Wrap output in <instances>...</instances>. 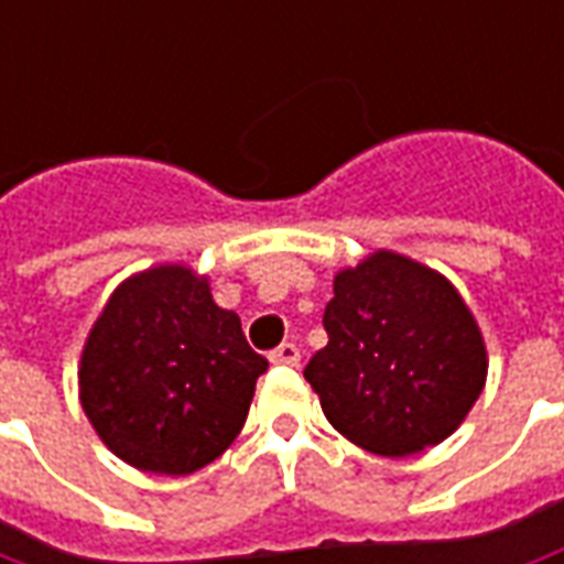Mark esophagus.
<instances>
[{
  "label": "esophagus",
  "instance_id": "esophagus-1",
  "mask_svg": "<svg viewBox=\"0 0 564 564\" xmlns=\"http://www.w3.org/2000/svg\"><path fill=\"white\" fill-rule=\"evenodd\" d=\"M269 359L274 366H299V359H302V350L295 347V344L283 341L281 347H274L269 354Z\"/></svg>",
  "mask_w": 564,
  "mask_h": 564
}]
</instances>
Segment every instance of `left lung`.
Segmentation results:
<instances>
[{
    "mask_svg": "<svg viewBox=\"0 0 564 564\" xmlns=\"http://www.w3.org/2000/svg\"><path fill=\"white\" fill-rule=\"evenodd\" d=\"M329 344L305 380L347 441L411 456L449 437L486 383L484 335L456 286L414 259L378 250L335 274Z\"/></svg>",
    "mask_w": 564,
    "mask_h": 564,
    "instance_id": "1",
    "label": "left lung"
}]
</instances>
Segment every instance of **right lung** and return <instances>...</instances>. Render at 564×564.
Returning a JSON list of instances; mask_svg holds the SVG:
<instances>
[{
	"label": "right lung",
	"instance_id": "add662e5",
	"mask_svg": "<svg viewBox=\"0 0 564 564\" xmlns=\"http://www.w3.org/2000/svg\"><path fill=\"white\" fill-rule=\"evenodd\" d=\"M269 359L208 278L156 265L115 290L80 354V404L108 449L150 474H193L232 444Z\"/></svg>",
	"mask_w": 564,
	"mask_h": 564
}]
</instances>
